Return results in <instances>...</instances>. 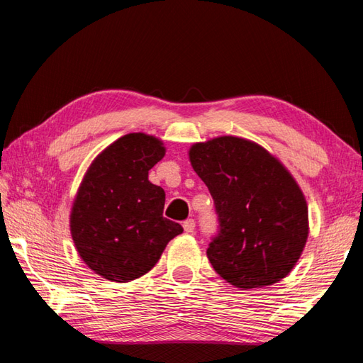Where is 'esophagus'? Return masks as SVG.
I'll use <instances>...</instances> for the list:
<instances>
[{"label":"esophagus","instance_id":"1","mask_svg":"<svg viewBox=\"0 0 363 363\" xmlns=\"http://www.w3.org/2000/svg\"><path fill=\"white\" fill-rule=\"evenodd\" d=\"M182 226H184V230H186V233H194V230H195V220L189 218V220L184 221Z\"/></svg>","mask_w":363,"mask_h":363}]
</instances>
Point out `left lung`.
Masks as SVG:
<instances>
[{"label":"left lung","instance_id":"left-lung-1","mask_svg":"<svg viewBox=\"0 0 363 363\" xmlns=\"http://www.w3.org/2000/svg\"><path fill=\"white\" fill-rule=\"evenodd\" d=\"M189 156L218 217L207 248L215 272L238 289L287 276L306 246L309 215L285 167L257 143L233 135L195 143Z\"/></svg>","mask_w":363,"mask_h":363}]
</instances>
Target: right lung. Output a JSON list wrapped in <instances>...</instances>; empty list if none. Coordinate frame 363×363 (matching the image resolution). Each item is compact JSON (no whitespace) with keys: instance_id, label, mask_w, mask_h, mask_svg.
<instances>
[{"instance_id":"obj_1","label":"right lung","mask_w":363,"mask_h":363,"mask_svg":"<svg viewBox=\"0 0 363 363\" xmlns=\"http://www.w3.org/2000/svg\"><path fill=\"white\" fill-rule=\"evenodd\" d=\"M165 156L159 138L142 133L118 138L87 169L74 199L70 229L90 269L129 282L157 264L182 226L164 217L165 191L148 172Z\"/></svg>"}]
</instances>
